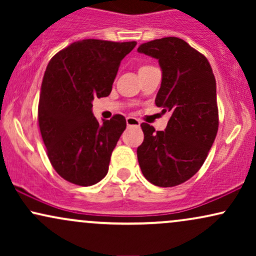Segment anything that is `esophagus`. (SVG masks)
Wrapping results in <instances>:
<instances>
[{"instance_id":"34e87169","label":"esophagus","mask_w":256,"mask_h":256,"mask_svg":"<svg viewBox=\"0 0 256 256\" xmlns=\"http://www.w3.org/2000/svg\"><path fill=\"white\" fill-rule=\"evenodd\" d=\"M126 124L128 126H140V122L136 118H132V116H128L126 118Z\"/></svg>"}]
</instances>
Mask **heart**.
<instances>
[{"mask_svg":"<svg viewBox=\"0 0 256 256\" xmlns=\"http://www.w3.org/2000/svg\"><path fill=\"white\" fill-rule=\"evenodd\" d=\"M143 67H146V66H142V67H140V68H143Z\"/></svg>","mask_w":256,"mask_h":256,"instance_id":"b5f03b06","label":"heart"}]
</instances>
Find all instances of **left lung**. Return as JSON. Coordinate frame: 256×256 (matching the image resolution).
Masks as SVG:
<instances>
[{
    "label": "left lung",
    "instance_id": "8db88e82",
    "mask_svg": "<svg viewBox=\"0 0 256 256\" xmlns=\"http://www.w3.org/2000/svg\"><path fill=\"white\" fill-rule=\"evenodd\" d=\"M142 54L158 60L162 80L155 104L171 114L165 131L142 122L137 148L143 176L161 188L190 179L204 165L219 126L216 84L204 55L178 37L140 44Z\"/></svg>",
    "mask_w": 256,
    "mask_h": 256
}]
</instances>
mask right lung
Returning <instances> with one entry per match:
<instances>
[{"label":"right lung","instance_id":"right-lung-1","mask_svg":"<svg viewBox=\"0 0 256 256\" xmlns=\"http://www.w3.org/2000/svg\"><path fill=\"white\" fill-rule=\"evenodd\" d=\"M136 44L83 40L49 61L40 88L38 125L49 161L64 180L90 186L107 174L126 120L116 114L98 122L92 100L110 95L120 62Z\"/></svg>","mask_w":256,"mask_h":256}]
</instances>
